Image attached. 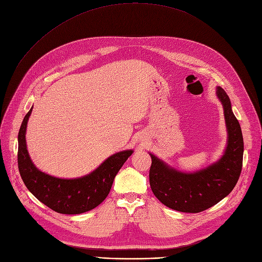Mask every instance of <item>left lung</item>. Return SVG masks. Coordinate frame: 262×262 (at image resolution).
I'll use <instances>...</instances> for the list:
<instances>
[{
    "instance_id": "1",
    "label": "left lung",
    "mask_w": 262,
    "mask_h": 262,
    "mask_svg": "<svg viewBox=\"0 0 262 262\" xmlns=\"http://www.w3.org/2000/svg\"><path fill=\"white\" fill-rule=\"evenodd\" d=\"M224 106L228 142L217 163L194 173H183L151 155L150 186L155 197L166 207L185 213H199L219 203L234 188L243 164V136L240 123L231 110L228 95L217 88Z\"/></svg>"
}]
</instances>
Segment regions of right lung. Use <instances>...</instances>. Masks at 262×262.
I'll use <instances>...</instances> for the list:
<instances>
[{"label":"right lung","instance_id":"1","mask_svg":"<svg viewBox=\"0 0 262 262\" xmlns=\"http://www.w3.org/2000/svg\"><path fill=\"white\" fill-rule=\"evenodd\" d=\"M33 107L18 134V168L27 188L45 206L61 214H80L93 210L108 196L119 170L132 150L113 154L95 171L79 179H59L43 173L33 165L26 144V130Z\"/></svg>","mask_w":262,"mask_h":262}]
</instances>
